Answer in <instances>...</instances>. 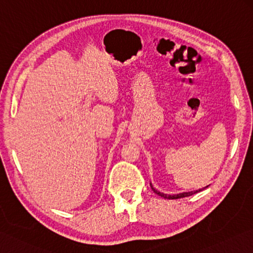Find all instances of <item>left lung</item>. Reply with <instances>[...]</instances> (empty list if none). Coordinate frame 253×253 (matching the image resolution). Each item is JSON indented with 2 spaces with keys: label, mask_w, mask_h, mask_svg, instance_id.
<instances>
[{
  "label": "left lung",
  "mask_w": 253,
  "mask_h": 253,
  "mask_svg": "<svg viewBox=\"0 0 253 253\" xmlns=\"http://www.w3.org/2000/svg\"><path fill=\"white\" fill-rule=\"evenodd\" d=\"M151 189L153 190V192H154V193H157V194H158V196H160V197L165 198V199H169V200H172V199H180V198L190 197V196H192V194H194V193H198V192H200V191H202V190H203V189H201V190H197V191H191V192H183V193L173 194V196H170V194H165V193H162V192H160V191H158V190L154 189V188L152 187V185H151Z\"/></svg>",
  "instance_id": "1"
}]
</instances>
